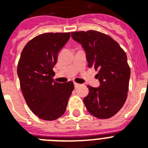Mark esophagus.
<instances>
[{
    "instance_id": "1",
    "label": "esophagus",
    "mask_w": 148,
    "mask_h": 148,
    "mask_svg": "<svg viewBox=\"0 0 148 148\" xmlns=\"http://www.w3.org/2000/svg\"><path fill=\"white\" fill-rule=\"evenodd\" d=\"M74 86H75V88H77V87H78L79 86H80V84L77 83H74Z\"/></svg>"
}]
</instances>
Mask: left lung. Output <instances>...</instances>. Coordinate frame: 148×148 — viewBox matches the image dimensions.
<instances>
[{"mask_svg": "<svg viewBox=\"0 0 148 148\" xmlns=\"http://www.w3.org/2000/svg\"><path fill=\"white\" fill-rule=\"evenodd\" d=\"M74 40L82 45L88 66L99 73V87L87 86L84 103L89 113L98 119H109L121 110L127 96L130 69L125 52L110 36L89 30L73 32Z\"/></svg>", "mask_w": 148, "mask_h": 148, "instance_id": "left-lung-1", "label": "left lung"}]
</instances>
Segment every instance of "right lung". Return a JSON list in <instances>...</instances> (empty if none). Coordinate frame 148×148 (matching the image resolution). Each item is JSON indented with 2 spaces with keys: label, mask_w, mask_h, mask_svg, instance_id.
I'll use <instances>...</instances> for the list:
<instances>
[{
  "label": "right lung",
  "mask_w": 148,
  "mask_h": 148,
  "mask_svg": "<svg viewBox=\"0 0 148 148\" xmlns=\"http://www.w3.org/2000/svg\"><path fill=\"white\" fill-rule=\"evenodd\" d=\"M70 38V32L41 34L29 40L21 54L17 73L22 93L32 113L43 120L61 117L74 90L73 82L53 80L58 52Z\"/></svg>",
  "instance_id": "right-lung-1"
}]
</instances>
